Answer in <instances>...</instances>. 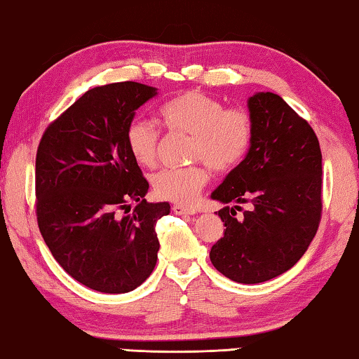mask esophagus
I'll use <instances>...</instances> for the list:
<instances>
[{
	"instance_id": "esophagus-1",
	"label": "esophagus",
	"mask_w": 359,
	"mask_h": 359,
	"mask_svg": "<svg viewBox=\"0 0 359 359\" xmlns=\"http://www.w3.org/2000/svg\"><path fill=\"white\" fill-rule=\"evenodd\" d=\"M173 212L176 215H194L197 210L194 209V207H186V205L176 204V205H173Z\"/></svg>"
}]
</instances>
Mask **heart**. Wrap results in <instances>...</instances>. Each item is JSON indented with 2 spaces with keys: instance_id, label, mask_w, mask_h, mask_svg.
<instances>
[{
  "instance_id": "1",
  "label": "heart",
  "mask_w": 359,
  "mask_h": 359,
  "mask_svg": "<svg viewBox=\"0 0 359 359\" xmlns=\"http://www.w3.org/2000/svg\"><path fill=\"white\" fill-rule=\"evenodd\" d=\"M158 119L171 133L191 136V160H204L209 167L223 173L230 171L246 155L252 136L251 118L240 108H226L215 98L199 92H186L163 103ZM131 157L141 167H152L157 158L158 133L147 121H134L126 131ZM209 181L202 165L186 168H163L154 175L155 194L178 204H191Z\"/></svg>"
}]
</instances>
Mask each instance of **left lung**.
Wrapping results in <instances>:
<instances>
[{
	"label": "left lung",
	"mask_w": 359,
	"mask_h": 359,
	"mask_svg": "<svg viewBox=\"0 0 359 359\" xmlns=\"http://www.w3.org/2000/svg\"><path fill=\"white\" fill-rule=\"evenodd\" d=\"M248 110L246 157L210 194L236 204L218 210L226 228L210 261L226 278L252 285L285 273L308 251L320 222L322 154L313 128L277 93L256 92ZM246 201L253 207L236 219Z\"/></svg>",
	"instance_id": "8db88e82"
}]
</instances>
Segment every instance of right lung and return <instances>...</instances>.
Instances as JSON below:
<instances>
[{
	"label": "right lung",
	"instance_id": "1",
	"mask_svg": "<svg viewBox=\"0 0 359 359\" xmlns=\"http://www.w3.org/2000/svg\"><path fill=\"white\" fill-rule=\"evenodd\" d=\"M158 89L139 82L93 87L46 128L35 160L37 220L53 257L100 293H128L157 264L158 218L168 202H147V180L126 131ZM136 201L133 215L130 202Z\"/></svg>",
	"mask_w": 359,
	"mask_h": 359
}]
</instances>
